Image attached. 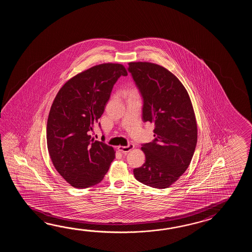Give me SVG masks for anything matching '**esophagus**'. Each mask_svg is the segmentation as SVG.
<instances>
[{"mask_svg": "<svg viewBox=\"0 0 252 252\" xmlns=\"http://www.w3.org/2000/svg\"><path fill=\"white\" fill-rule=\"evenodd\" d=\"M133 144H128V146H119L118 147L119 151H121L124 154H127L128 152H129L131 150H133Z\"/></svg>", "mask_w": 252, "mask_h": 252, "instance_id": "esophagus-1", "label": "esophagus"}]
</instances>
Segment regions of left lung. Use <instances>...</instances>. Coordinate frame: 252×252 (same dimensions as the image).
Segmentation results:
<instances>
[{
  "label": "left lung",
  "instance_id": "8db88e82",
  "mask_svg": "<svg viewBox=\"0 0 252 252\" xmlns=\"http://www.w3.org/2000/svg\"><path fill=\"white\" fill-rule=\"evenodd\" d=\"M128 72L143 99L142 120L155 124V139L141 147L146 161L135 178L151 188H169L188 169L197 142V125L187 89L159 64L130 62Z\"/></svg>",
  "mask_w": 252,
  "mask_h": 252
}]
</instances>
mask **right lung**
<instances>
[{"instance_id": "1", "label": "right lung", "mask_w": 252, "mask_h": 252, "mask_svg": "<svg viewBox=\"0 0 252 252\" xmlns=\"http://www.w3.org/2000/svg\"><path fill=\"white\" fill-rule=\"evenodd\" d=\"M127 75L123 64H97L67 81L54 99L47 124L48 153L57 171L74 188L101 182L115 158L113 147L94 140L90 131L114 84Z\"/></svg>"}]
</instances>
